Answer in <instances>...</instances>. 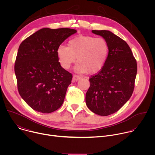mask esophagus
I'll return each instance as SVG.
<instances>
[{"mask_svg":"<svg viewBox=\"0 0 155 155\" xmlns=\"http://www.w3.org/2000/svg\"><path fill=\"white\" fill-rule=\"evenodd\" d=\"M80 78H81V77H80V76H78V75H75V74H74V75H73L72 81H78V80H79Z\"/></svg>","mask_w":155,"mask_h":155,"instance_id":"esophagus-1","label":"esophagus"}]
</instances>
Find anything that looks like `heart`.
Segmentation results:
<instances>
[{
	"label": "heart",
	"instance_id": "heart-1",
	"mask_svg": "<svg viewBox=\"0 0 155 155\" xmlns=\"http://www.w3.org/2000/svg\"><path fill=\"white\" fill-rule=\"evenodd\" d=\"M109 51L107 41L102 37L79 35L71 38L68 47L61 45L57 54L62 67L70 68L77 57L75 71L78 73L96 74L104 66Z\"/></svg>",
	"mask_w": 155,
	"mask_h": 155
}]
</instances>
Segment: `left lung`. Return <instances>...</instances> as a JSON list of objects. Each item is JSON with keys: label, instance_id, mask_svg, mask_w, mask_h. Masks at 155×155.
<instances>
[{"label": "left lung", "instance_id": "1", "mask_svg": "<svg viewBox=\"0 0 155 155\" xmlns=\"http://www.w3.org/2000/svg\"><path fill=\"white\" fill-rule=\"evenodd\" d=\"M108 42L109 51L101 70L89 78L90 86L86 104L91 111L101 116L117 112L134 91L137 61L127 43L108 31L93 30Z\"/></svg>", "mask_w": 155, "mask_h": 155}]
</instances>
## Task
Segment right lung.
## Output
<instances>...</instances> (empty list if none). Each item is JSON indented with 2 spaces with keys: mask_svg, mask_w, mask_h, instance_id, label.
<instances>
[{
  "mask_svg": "<svg viewBox=\"0 0 155 155\" xmlns=\"http://www.w3.org/2000/svg\"><path fill=\"white\" fill-rule=\"evenodd\" d=\"M76 32L70 28H43L20 44L15 63L18 90L35 111L49 114L62 105L72 75L61 66L57 49Z\"/></svg>",
  "mask_w": 155,
  "mask_h": 155,
  "instance_id": "add662e5",
  "label": "right lung"
}]
</instances>
